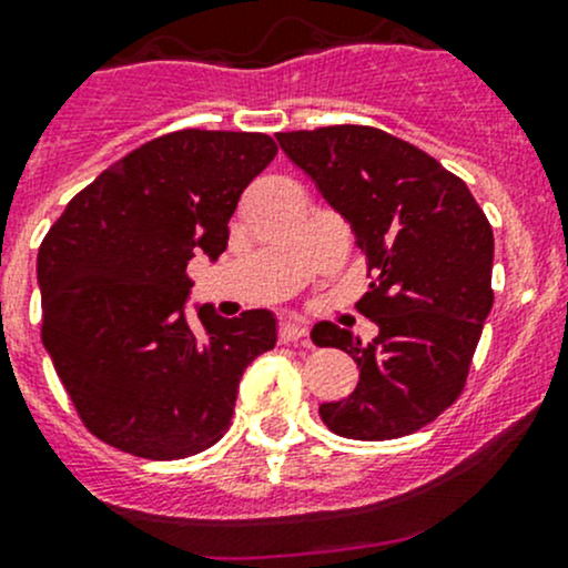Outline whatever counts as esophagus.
I'll list each match as a JSON object with an SVG mask.
<instances>
[{
	"label": "esophagus",
	"mask_w": 568,
	"mask_h": 568,
	"mask_svg": "<svg viewBox=\"0 0 568 568\" xmlns=\"http://www.w3.org/2000/svg\"><path fill=\"white\" fill-rule=\"evenodd\" d=\"M278 341L282 344H306L308 346V331L295 320H286L278 325Z\"/></svg>",
	"instance_id": "34e87169"
}]
</instances>
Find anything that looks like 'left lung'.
<instances>
[{
    "mask_svg": "<svg viewBox=\"0 0 568 568\" xmlns=\"http://www.w3.org/2000/svg\"><path fill=\"white\" fill-rule=\"evenodd\" d=\"M278 145L349 222L371 290L357 311L368 344L320 322L316 346L359 368L355 393L322 404L333 433L387 442L425 428L463 393L493 308V227L466 181L417 145L363 124L278 132Z\"/></svg>",
    "mask_w": 568,
    "mask_h": 568,
    "instance_id": "obj_1",
    "label": "left lung"
}]
</instances>
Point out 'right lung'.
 Instances as JSON below:
<instances>
[{
    "label": "right lung",
    "instance_id": "1",
    "mask_svg": "<svg viewBox=\"0 0 568 568\" xmlns=\"http://www.w3.org/2000/svg\"><path fill=\"white\" fill-rule=\"evenodd\" d=\"M262 132L179 130L102 170L42 237V344L100 442L149 460L213 447L243 371L276 346L271 311L184 314L194 254L227 248L243 189L273 162Z\"/></svg>",
    "mask_w": 568,
    "mask_h": 568
}]
</instances>
